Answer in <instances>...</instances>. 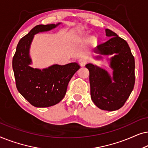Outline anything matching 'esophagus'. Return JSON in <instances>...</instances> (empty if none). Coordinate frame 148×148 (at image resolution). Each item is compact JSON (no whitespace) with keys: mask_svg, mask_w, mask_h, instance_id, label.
<instances>
[{"mask_svg":"<svg viewBox=\"0 0 148 148\" xmlns=\"http://www.w3.org/2000/svg\"><path fill=\"white\" fill-rule=\"evenodd\" d=\"M78 62L81 66H84L86 64L87 62H88V60H87L86 58H81V59L79 60Z\"/></svg>","mask_w":148,"mask_h":148,"instance_id":"obj_1","label":"esophagus"}]
</instances>
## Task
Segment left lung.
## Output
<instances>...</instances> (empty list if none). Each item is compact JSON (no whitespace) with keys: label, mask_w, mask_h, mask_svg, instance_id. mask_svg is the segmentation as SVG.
<instances>
[{"label":"left lung","mask_w":148,"mask_h":148,"mask_svg":"<svg viewBox=\"0 0 148 148\" xmlns=\"http://www.w3.org/2000/svg\"><path fill=\"white\" fill-rule=\"evenodd\" d=\"M106 35L110 38L97 46L95 52L101 55L114 54L110 59L112 79L106 70L98 66L89 63L86 66L90 71L92 101L102 110L114 111L125 104L134 88L135 59L125 40L108 29H106ZM96 58L100 59L102 56Z\"/></svg>","instance_id":"8db88e82"}]
</instances>
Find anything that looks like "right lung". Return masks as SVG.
I'll use <instances>...</instances> for the list:
<instances>
[{"label": "right lung", "mask_w": 148, "mask_h": 148, "mask_svg": "<svg viewBox=\"0 0 148 148\" xmlns=\"http://www.w3.org/2000/svg\"><path fill=\"white\" fill-rule=\"evenodd\" d=\"M38 25L19 40L13 58V69L17 90L32 105L38 108L54 106L66 94L69 82L80 68L77 62L53 64L39 69L32 68L29 48L34 35L50 31L58 25Z\"/></svg>", "instance_id": "right-lung-1"}]
</instances>
